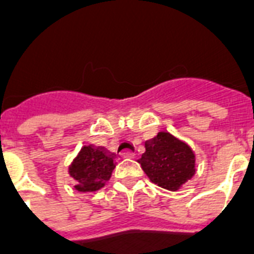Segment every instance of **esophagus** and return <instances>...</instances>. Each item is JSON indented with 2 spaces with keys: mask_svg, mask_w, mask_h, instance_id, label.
<instances>
[{
  "mask_svg": "<svg viewBox=\"0 0 254 254\" xmlns=\"http://www.w3.org/2000/svg\"><path fill=\"white\" fill-rule=\"evenodd\" d=\"M121 155H123L124 158H134L135 153H133V151H124Z\"/></svg>",
  "mask_w": 254,
  "mask_h": 254,
  "instance_id": "34e87169",
  "label": "esophagus"
}]
</instances>
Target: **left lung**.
<instances>
[{"instance_id":"8db88e82","label":"left lung","mask_w":254,"mask_h":254,"mask_svg":"<svg viewBox=\"0 0 254 254\" xmlns=\"http://www.w3.org/2000/svg\"><path fill=\"white\" fill-rule=\"evenodd\" d=\"M146 151L138 162L159 187L177 191L195 174V154L191 147L167 131L145 143Z\"/></svg>"}]
</instances>
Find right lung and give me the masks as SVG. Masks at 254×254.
<instances>
[{
	"label": "right lung",
	"instance_id": "right-lung-1",
	"mask_svg": "<svg viewBox=\"0 0 254 254\" xmlns=\"http://www.w3.org/2000/svg\"><path fill=\"white\" fill-rule=\"evenodd\" d=\"M113 154L101 147L84 146L69 166V175L76 181L75 189L81 192H93L104 187L116 167Z\"/></svg>",
	"mask_w": 254,
	"mask_h": 254
}]
</instances>
